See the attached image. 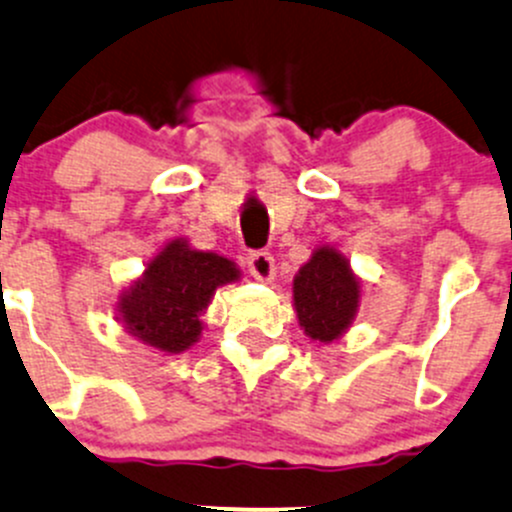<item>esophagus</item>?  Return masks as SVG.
<instances>
[{"instance_id":"obj_1","label":"esophagus","mask_w":512,"mask_h":512,"mask_svg":"<svg viewBox=\"0 0 512 512\" xmlns=\"http://www.w3.org/2000/svg\"><path fill=\"white\" fill-rule=\"evenodd\" d=\"M247 267H250V274L260 282H272L277 277V267H274V257L270 252H252L247 257Z\"/></svg>"}]
</instances>
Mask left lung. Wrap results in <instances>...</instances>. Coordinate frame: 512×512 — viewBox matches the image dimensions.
<instances>
[{"instance_id":"obj_1","label":"left lung","mask_w":512,"mask_h":512,"mask_svg":"<svg viewBox=\"0 0 512 512\" xmlns=\"http://www.w3.org/2000/svg\"><path fill=\"white\" fill-rule=\"evenodd\" d=\"M360 277L333 245H319L292 282V306L299 326L314 343L338 341L360 309Z\"/></svg>"}]
</instances>
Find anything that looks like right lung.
Masks as SVG:
<instances>
[{
  "instance_id": "right-lung-1",
  "label": "right lung",
  "mask_w": 512,
  "mask_h": 512,
  "mask_svg": "<svg viewBox=\"0 0 512 512\" xmlns=\"http://www.w3.org/2000/svg\"><path fill=\"white\" fill-rule=\"evenodd\" d=\"M240 277L238 265L228 257L193 250L186 238H174L120 294L117 321L154 351L184 353L201 338L203 314L215 289L240 282Z\"/></svg>"
}]
</instances>
